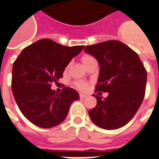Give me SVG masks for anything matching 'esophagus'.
Segmentation results:
<instances>
[{"label":"esophagus","mask_w":159,"mask_h":159,"mask_svg":"<svg viewBox=\"0 0 159 159\" xmlns=\"http://www.w3.org/2000/svg\"><path fill=\"white\" fill-rule=\"evenodd\" d=\"M80 99H84L85 98V97H87V95L83 94V93H80Z\"/></svg>","instance_id":"esophagus-1"}]
</instances>
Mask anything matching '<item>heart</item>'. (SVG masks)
Returning a JSON list of instances; mask_svg holds the SVG:
<instances>
[{
  "label": "heart",
  "instance_id": "heart-1",
  "mask_svg": "<svg viewBox=\"0 0 159 159\" xmlns=\"http://www.w3.org/2000/svg\"><path fill=\"white\" fill-rule=\"evenodd\" d=\"M81 61H82V63L84 64V66H87L89 64H90L91 63H93V62H96V59L93 58V56H91V55H84V56L82 57V59H81ZM70 63H69L66 67V70L69 68V66H70ZM75 85L77 89H79L80 90H86L88 86H89V83L85 82V81L83 80H78L76 82H75Z\"/></svg>",
  "mask_w": 159,
  "mask_h": 159
}]
</instances>
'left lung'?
<instances>
[{"mask_svg":"<svg viewBox=\"0 0 159 159\" xmlns=\"http://www.w3.org/2000/svg\"><path fill=\"white\" fill-rule=\"evenodd\" d=\"M84 51L100 65L96 92L108 93L106 98L95 96L97 104L89 111L92 121L104 129L125 125L136 114L145 96L146 70L136 52L120 41L86 46Z\"/></svg>","mask_w":159,"mask_h":159,"instance_id":"1","label":"left lung"}]
</instances>
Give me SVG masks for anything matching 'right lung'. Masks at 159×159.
<instances>
[{
    "label": "right lung",
    "mask_w": 159,
    "mask_h": 159,
    "mask_svg": "<svg viewBox=\"0 0 159 159\" xmlns=\"http://www.w3.org/2000/svg\"><path fill=\"white\" fill-rule=\"evenodd\" d=\"M84 46L66 47L48 39L23 49L13 63L12 92L22 114L40 128L58 125L66 119L70 104L80 95L70 88L59 94L51 84L63 77L66 66Z\"/></svg>",
    "instance_id": "right-lung-1"
}]
</instances>
